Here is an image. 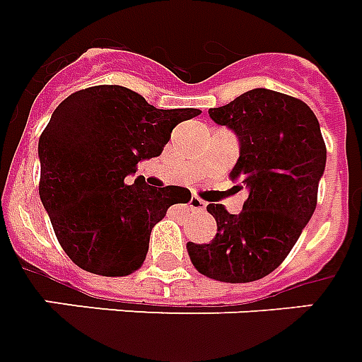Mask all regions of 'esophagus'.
Returning a JSON list of instances; mask_svg holds the SVG:
<instances>
[{"instance_id": "1", "label": "esophagus", "mask_w": 362, "mask_h": 362, "mask_svg": "<svg viewBox=\"0 0 362 362\" xmlns=\"http://www.w3.org/2000/svg\"><path fill=\"white\" fill-rule=\"evenodd\" d=\"M189 205L192 211H204L205 209V202L202 198H198V196H192L189 202Z\"/></svg>"}]
</instances>
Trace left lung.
<instances>
[{
    "label": "left lung",
    "mask_w": 362,
    "mask_h": 362,
    "mask_svg": "<svg viewBox=\"0 0 362 362\" xmlns=\"http://www.w3.org/2000/svg\"><path fill=\"white\" fill-rule=\"evenodd\" d=\"M211 119L235 131L241 144L231 179L250 189L239 215L209 204L216 235L187 243L196 271L218 282H254L284 262L317 204L327 147L308 104L271 89H250Z\"/></svg>",
    "instance_id": "1"
}]
</instances>
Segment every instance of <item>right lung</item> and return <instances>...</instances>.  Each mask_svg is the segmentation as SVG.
<instances>
[{"label":"right lung","instance_id":"1","mask_svg":"<svg viewBox=\"0 0 362 362\" xmlns=\"http://www.w3.org/2000/svg\"><path fill=\"white\" fill-rule=\"evenodd\" d=\"M199 114L158 110L123 86L80 89L54 110L39 138V196L78 267L127 276L144 265L153 226L170 205L189 202L190 190L125 179L163 153L175 125Z\"/></svg>","mask_w":362,"mask_h":362}]
</instances>
